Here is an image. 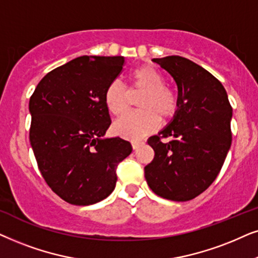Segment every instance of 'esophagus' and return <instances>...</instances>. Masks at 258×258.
<instances>
[{
    "label": "esophagus",
    "mask_w": 258,
    "mask_h": 258,
    "mask_svg": "<svg viewBox=\"0 0 258 258\" xmlns=\"http://www.w3.org/2000/svg\"><path fill=\"white\" fill-rule=\"evenodd\" d=\"M142 144H143L142 142H137V140H133V142L131 143L132 149H133V150H137L140 145H142Z\"/></svg>",
    "instance_id": "esophagus-1"
}]
</instances>
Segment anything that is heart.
<instances>
[{
  "label": "heart",
  "mask_w": 258,
  "mask_h": 258,
  "mask_svg": "<svg viewBox=\"0 0 258 258\" xmlns=\"http://www.w3.org/2000/svg\"><path fill=\"white\" fill-rule=\"evenodd\" d=\"M130 93H142L139 112L130 113L113 125V131L126 139H140L157 128L159 118L169 120L178 108V97L172 87L164 84V77L156 67L143 64L127 75ZM106 108L120 116L128 108V95L119 82H112L104 94Z\"/></svg>",
  "instance_id": "b5f03b06"
}]
</instances>
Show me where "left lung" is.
Masks as SVG:
<instances>
[{
	"instance_id": "8db88e82",
	"label": "left lung",
	"mask_w": 258,
	"mask_h": 258,
	"mask_svg": "<svg viewBox=\"0 0 258 258\" xmlns=\"http://www.w3.org/2000/svg\"><path fill=\"white\" fill-rule=\"evenodd\" d=\"M153 61L176 81L178 108L169 125L147 140L154 158L144 169L145 178L160 197L191 201L214 183L224 164L232 107L221 81L199 64L178 55Z\"/></svg>"
}]
</instances>
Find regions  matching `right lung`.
I'll return each mask as SVG.
<instances>
[{
    "mask_svg": "<svg viewBox=\"0 0 258 258\" xmlns=\"http://www.w3.org/2000/svg\"><path fill=\"white\" fill-rule=\"evenodd\" d=\"M123 63V56H79L49 72L30 97L29 140L37 166L70 204L108 197L116 166L132 152L126 140L104 138L111 125L104 94Z\"/></svg>",
    "mask_w": 258,
    "mask_h": 258,
    "instance_id": "obj_1",
    "label": "right lung"
}]
</instances>
